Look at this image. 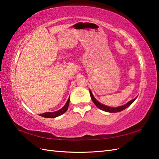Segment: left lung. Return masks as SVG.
I'll return each mask as SVG.
<instances>
[{"instance_id":"1","label":"left lung","mask_w":159,"mask_h":159,"mask_svg":"<svg viewBox=\"0 0 159 159\" xmlns=\"http://www.w3.org/2000/svg\"><path fill=\"white\" fill-rule=\"evenodd\" d=\"M89 93H90V96H91V98H92L93 102L95 104V105L98 107L100 109L104 111H106V112H109V113H117V112H120V111H121L124 110L125 109H126L127 107H129L130 104L133 103L134 100H136L137 98H135L132 100L130 101H129L128 103H126L125 105H123V106H121V107H116V108H114V107H107L106 105H104V104L100 103L95 98L93 97V94L92 93V92L89 90Z\"/></svg>"}]
</instances>
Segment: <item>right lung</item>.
Masks as SVG:
<instances>
[{"label": "right lung", "mask_w": 159, "mask_h": 159, "mask_svg": "<svg viewBox=\"0 0 159 159\" xmlns=\"http://www.w3.org/2000/svg\"><path fill=\"white\" fill-rule=\"evenodd\" d=\"M69 104H70V98L67 100V102L66 103L65 106H64L62 109H61L60 110L55 111V112H46V113H43L40 114V116L43 117H46V118H54V117H58L61 115L63 114L64 113L66 112V111L68 109V107H69Z\"/></svg>", "instance_id": "1"}]
</instances>
